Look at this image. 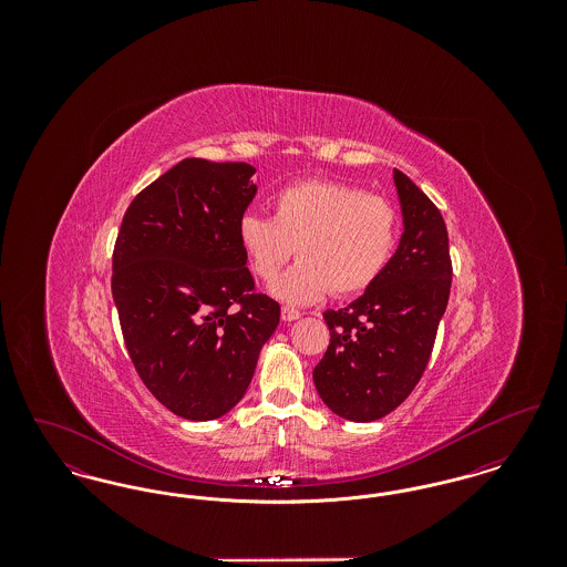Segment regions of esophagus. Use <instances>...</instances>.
<instances>
[{
	"instance_id": "34e87169",
	"label": "esophagus",
	"mask_w": 567,
	"mask_h": 567,
	"mask_svg": "<svg viewBox=\"0 0 567 567\" xmlns=\"http://www.w3.org/2000/svg\"><path fill=\"white\" fill-rule=\"evenodd\" d=\"M297 319H301V312H299V310H293V308H289V306L282 308V321L291 323V321H297Z\"/></svg>"
}]
</instances>
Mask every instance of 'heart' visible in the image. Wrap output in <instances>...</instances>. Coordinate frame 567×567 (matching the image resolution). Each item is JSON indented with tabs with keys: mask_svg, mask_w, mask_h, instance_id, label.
<instances>
[{
	"mask_svg": "<svg viewBox=\"0 0 567 567\" xmlns=\"http://www.w3.org/2000/svg\"><path fill=\"white\" fill-rule=\"evenodd\" d=\"M274 216L248 213L238 238L250 270L271 285L296 255V266L271 293L293 306L370 289L386 268L398 216L393 206L361 187L338 181H301L278 190Z\"/></svg>",
	"mask_w": 567,
	"mask_h": 567,
	"instance_id": "b5f03b06",
	"label": "heart"
}]
</instances>
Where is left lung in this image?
Instances as JSON below:
<instances>
[{"label":"left lung","instance_id":"8db88e82","mask_svg":"<svg viewBox=\"0 0 567 567\" xmlns=\"http://www.w3.org/2000/svg\"><path fill=\"white\" fill-rule=\"evenodd\" d=\"M404 234L395 255L342 310H327L331 340L315 368L324 405L342 419L370 423L412 393L432 357L453 266L444 218L404 172L393 169Z\"/></svg>","mask_w":567,"mask_h":567}]
</instances>
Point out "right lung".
<instances>
[{"mask_svg": "<svg viewBox=\"0 0 567 567\" xmlns=\"http://www.w3.org/2000/svg\"><path fill=\"white\" fill-rule=\"evenodd\" d=\"M248 163L183 159L135 195L112 255V297L146 389L174 414L213 421L238 404L280 306L255 293L238 225Z\"/></svg>", "mask_w": 567, "mask_h": 567, "instance_id": "obj_1", "label": "right lung"}]
</instances>
